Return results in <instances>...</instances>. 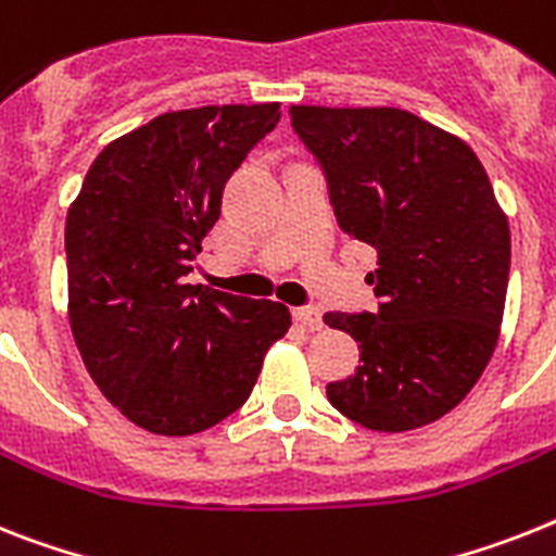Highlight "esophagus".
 Here are the masks:
<instances>
[{"label":"esophagus","instance_id":"obj_1","mask_svg":"<svg viewBox=\"0 0 556 556\" xmlns=\"http://www.w3.org/2000/svg\"><path fill=\"white\" fill-rule=\"evenodd\" d=\"M295 320H298V324H304L309 332H320V329H324V318H320V309H315V306H298Z\"/></svg>","mask_w":556,"mask_h":556}]
</instances>
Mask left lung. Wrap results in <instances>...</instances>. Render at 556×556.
Listing matches in <instances>:
<instances>
[{
    "label": "left lung",
    "instance_id": "1",
    "mask_svg": "<svg viewBox=\"0 0 556 556\" xmlns=\"http://www.w3.org/2000/svg\"><path fill=\"white\" fill-rule=\"evenodd\" d=\"M327 178L343 236L378 252V312H327L361 343L334 409L375 432L432 424L471 392L497 346L511 236L466 141L397 108H289Z\"/></svg>",
    "mask_w": 556,
    "mask_h": 556
}]
</instances>
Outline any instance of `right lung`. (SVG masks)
I'll return each mask as SVG.
<instances>
[{
	"label": "right lung",
	"instance_id": "1",
	"mask_svg": "<svg viewBox=\"0 0 556 556\" xmlns=\"http://www.w3.org/2000/svg\"><path fill=\"white\" fill-rule=\"evenodd\" d=\"M278 118V104L164 113L96 155L67 213L73 338L147 432L185 438L241 409L292 324L283 304L187 283L224 185Z\"/></svg>",
	"mask_w": 556,
	"mask_h": 556
}]
</instances>
